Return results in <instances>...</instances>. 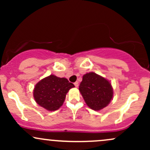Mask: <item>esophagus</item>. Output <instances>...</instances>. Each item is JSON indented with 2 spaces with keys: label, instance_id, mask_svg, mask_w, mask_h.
Returning <instances> with one entry per match:
<instances>
[{
  "label": "esophagus",
  "instance_id": "esophagus-1",
  "mask_svg": "<svg viewBox=\"0 0 150 150\" xmlns=\"http://www.w3.org/2000/svg\"><path fill=\"white\" fill-rule=\"evenodd\" d=\"M74 85H75V87H78V85H79V83H78V82H75V83H74Z\"/></svg>",
  "mask_w": 150,
  "mask_h": 150
}]
</instances>
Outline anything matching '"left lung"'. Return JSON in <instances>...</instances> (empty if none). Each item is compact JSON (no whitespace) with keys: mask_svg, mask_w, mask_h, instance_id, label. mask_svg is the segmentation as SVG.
Wrapping results in <instances>:
<instances>
[{"mask_svg":"<svg viewBox=\"0 0 150 150\" xmlns=\"http://www.w3.org/2000/svg\"><path fill=\"white\" fill-rule=\"evenodd\" d=\"M79 90L87 106L94 111L106 107L113 94L111 83L104 77L92 72L83 75Z\"/></svg>","mask_w":150,"mask_h":150,"instance_id":"left-lung-1","label":"left lung"}]
</instances>
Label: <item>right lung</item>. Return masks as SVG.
I'll list each match as a JSON object with an SVG mask.
<instances>
[{
	"instance_id": "right-lung-1",
	"label": "right lung",
	"mask_w": 150,
	"mask_h": 150,
	"mask_svg": "<svg viewBox=\"0 0 150 150\" xmlns=\"http://www.w3.org/2000/svg\"><path fill=\"white\" fill-rule=\"evenodd\" d=\"M74 87L66 78L51 75L35 85L34 98L42 107L48 111H56L63 105L69 89Z\"/></svg>"
}]
</instances>
